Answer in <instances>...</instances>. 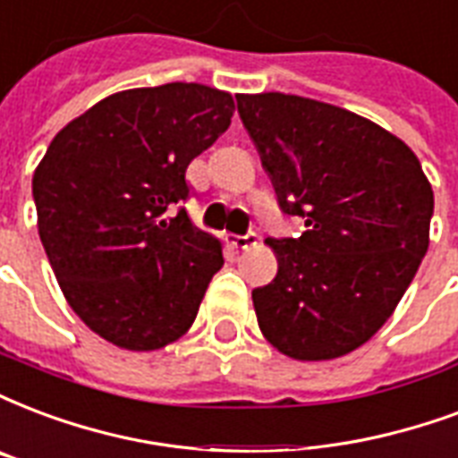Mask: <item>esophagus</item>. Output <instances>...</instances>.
<instances>
[{"instance_id": "34e87169", "label": "esophagus", "mask_w": 458, "mask_h": 458, "mask_svg": "<svg viewBox=\"0 0 458 458\" xmlns=\"http://www.w3.org/2000/svg\"><path fill=\"white\" fill-rule=\"evenodd\" d=\"M258 236L256 233H246V236H229V246L236 250H246L250 246H256Z\"/></svg>"}]
</instances>
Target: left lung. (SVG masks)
<instances>
[{
  "label": "left lung",
  "mask_w": 458,
  "mask_h": 458,
  "mask_svg": "<svg viewBox=\"0 0 458 458\" xmlns=\"http://www.w3.org/2000/svg\"><path fill=\"white\" fill-rule=\"evenodd\" d=\"M236 103L282 212L307 219L299 239H266L277 275L250 294L260 333L299 362L347 355L418 273L432 185L403 140L357 113L280 91Z\"/></svg>",
  "instance_id": "1"
}]
</instances>
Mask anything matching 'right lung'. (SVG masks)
Masks as SVG:
<instances>
[{"label": "right lung", "mask_w": 458, "mask_h": 458, "mask_svg": "<svg viewBox=\"0 0 458 458\" xmlns=\"http://www.w3.org/2000/svg\"><path fill=\"white\" fill-rule=\"evenodd\" d=\"M229 91L171 81L106 96L62 127L33 174L38 233L72 311L120 350L176 343L222 242L183 208L185 168L225 135Z\"/></svg>", "instance_id": "1"}]
</instances>
